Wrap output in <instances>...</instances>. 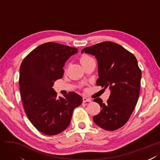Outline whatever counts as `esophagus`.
<instances>
[{
  "mask_svg": "<svg viewBox=\"0 0 160 160\" xmlns=\"http://www.w3.org/2000/svg\"><path fill=\"white\" fill-rule=\"evenodd\" d=\"M82 100H83V102H91V101H92V100H91L90 98H86V97H83V98H82Z\"/></svg>",
  "mask_w": 160,
  "mask_h": 160,
  "instance_id": "1",
  "label": "esophagus"
}]
</instances>
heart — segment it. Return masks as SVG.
Listing matches in <instances>:
<instances>
[{
	"instance_id": "b5f03b06",
	"label": "heart",
	"mask_w": 160,
	"mask_h": 160,
	"mask_svg": "<svg viewBox=\"0 0 160 160\" xmlns=\"http://www.w3.org/2000/svg\"><path fill=\"white\" fill-rule=\"evenodd\" d=\"M91 59H92V58H91L90 57H89V56H86V55H84V56L81 57V58H80V62H81L82 63H84V62H87V61L91 60Z\"/></svg>"
}]
</instances>
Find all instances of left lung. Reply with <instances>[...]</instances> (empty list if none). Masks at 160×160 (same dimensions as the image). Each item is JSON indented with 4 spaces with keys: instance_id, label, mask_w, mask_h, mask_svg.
Returning <instances> with one entry per match:
<instances>
[{
    "instance_id": "8db88e82",
    "label": "left lung",
    "mask_w": 160,
    "mask_h": 160,
    "mask_svg": "<svg viewBox=\"0 0 160 160\" xmlns=\"http://www.w3.org/2000/svg\"><path fill=\"white\" fill-rule=\"evenodd\" d=\"M95 56L98 63L97 84L111 91L107 102L100 98L93 100L101 108L93 117L96 125L107 131L121 128L129 120L138 100L141 71L133 54L121 45L104 42L82 49Z\"/></svg>"
}]
</instances>
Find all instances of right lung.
<instances>
[{"instance_id":"1","label":"right lung","mask_w":160,"mask_h":160,"mask_svg":"<svg viewBox=\"0 0 160 160\" xmlns=\"http://www.w3.org/2000/svg\"><path fill=\"white\" fill-rule=\"evenodd\" d=\"M78 49L54 42L40 45L22 60L20 66L19 87L26 115L41 133L55 135L69 126L74 109L82 98L71 92L57 97L52 88L62 78L63 68Z\"/></svg>"}]
</instances>
